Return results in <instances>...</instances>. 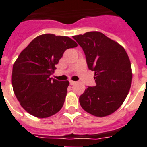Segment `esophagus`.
<instances>
[{"mask_svg":"<svg viewBox=\"0 0 147 147\" xmlns=\"http://www.w3.org/2000/svg\"><path fill=\"white\" fill-rule=\"evenodd\" d=\"M70 84H71V86H73V85L76 84V82H75V81H73V80H70Z\"/></svg>","mask_w":147,"mask_h":147,"instance_id":"esophagus-1","label":"esophagus"}]
</instances>
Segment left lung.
<instances>
[{
	"mask_svg": "<svg viewBox=\"0 0 147 147\" xmlns=\"http://www.w3.org/2000/svg\"><path fill=\"white\" fill-rule=\"evenodd\" d=\"M73 38L82 48L89 70L94 72L95 86L88 87L80 96L87 113L104 117L112 114L123 104L130 90L132 71L125 49L98 31Z\"/></svg>",
	"mask_w": 147,
	"mask_h": 147,
	"instance_id": "obj_1",
	"label": "left lung"
}]
</instances>
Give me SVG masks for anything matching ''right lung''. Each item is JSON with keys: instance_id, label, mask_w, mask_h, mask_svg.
Segmentation results:
<instances>
[{"instance_id": "right-lung-1", "label": "right lung", "mask_w": 147, "mask_h": 147, "mask_svg": "<svg viewBox=\"0 0 147 147\" xmlns=\"http://www.w3.org/2000/svg\"><path fill=\"white\" fill-rule=\"evenodd\" d=\"M77 47L68 37L46 34L35 37L14 63L12 85L21 106L38 118H47L63 107L69 82L50 76L67 49Z\"/></svg>"}]
</instances>
